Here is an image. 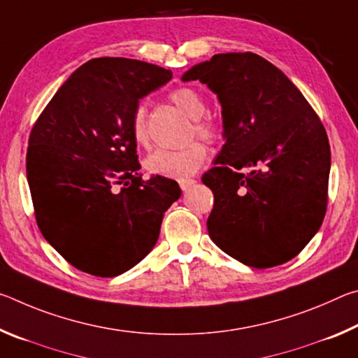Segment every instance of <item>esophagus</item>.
<instances>
[{
  "label": "esophagus",
  "mask_w": 358,
  "mask_h": 358,
  "mask_svg": "<svg viewBox=\"0 0 358 358\" xmlns=\"http://www.w3.org/2000/svg\"><path fill=\"white\" fill-rule=\"evenodd\" d=\"M194 183H196V180H192V178H181V180H178V185L181 187V191H187Z\"/></svg>",
  "instance_id": "1"
}]
</instances>
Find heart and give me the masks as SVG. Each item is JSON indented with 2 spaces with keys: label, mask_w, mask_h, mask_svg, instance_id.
Returning a JSON list of instances; mask_svg holds the SVG:
<instances>
[{
  "label": "heart",
  "mask_w": 358,
  "mask_h": 358,
  "mask_svg": "<svg viewBox=\"0 0 358 358\" xmlns=\"http://www.w3.org/2000/svg\"><path fill=\"white\" fill-rule=\"evenodd\" d=\"M171 99L181 112L192 118L191 136L201 137L205 142H216L221 137V126L215 118L205 115L207 104L202 94L191 87H178L171 93ZM132 137L137 145L148 143L147 110L138 106L132 115ZM207 157V148L199 141L189 142L181 148H159L145 159V169L150 173L166 178H186L196 173Z\"/></svg>",
  "instance_id": "b5f03b06"
}]
</instances>
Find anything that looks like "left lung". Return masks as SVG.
I'll return each instance as SVG.
<instances>
[{"instance_id":"left-lung-1","label":"left lung","mask_w":358,"mask_h":358,"mask_svg":"<svg viewBox=\"0 0 358 358\" xmlns=\"http://www.w3.org/2000/svg\"><path fill=\"white\" fill-rule=\"evenodd\" d=\"M183 80L207 83L222 106L226 143L202 175L215 196L211 240L254 268L294 259L322 226L329 202L330 143L319 115L252 52L220 53Z\"/></svg>"}]
</instances>
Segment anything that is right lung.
Segmentation results:
<instances>
[{
	"mask_svg": "<svg viewBox=\"0 0 358 358\" xmlns=\"http://www.w3.org/2000/svg\"><path fill=\"white\" fill-rule=\"evenodd\" d=\"M172 71L102 57L82 64L29 132L27 178L44 238L77 270L112 278L132 268L159 237L180 199L177 181L142 180L132 115Z\"/></svg>",
	"mask_w": 358,
	"mask_h": 358,
	"instance_id": "add662e5",
	"label": "right lung"
}]
</instances>
